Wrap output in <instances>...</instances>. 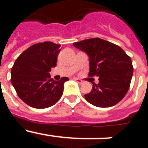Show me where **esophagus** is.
<instances>
[{
  "label": "esophagus",
  "instance_id": "obj_1",
  "mask_svg": "<svg viewBox=\"0 0 148 148\" xmlns=\"http://www.w3.org/2000/svg\"><path fill=\"white\" fill-rule=\"evenodd\" d=\"M75 80L76 81V82H78L79 84H84V82L82 80H81V79H78V78H75Z\"/></svg>",
  "mask_w": 148,
  "mask_h": 148
}]
</instances>
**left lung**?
I'll return each instance as SVG.
<instances>
[{
	"mask_svg": "<svg viewBox=\"0 0 148 148\" xmlns=\"http://www.w3.org/2000/svg\"><path fill=\"white\" fill-rule=\"evenodd\" d=\"M73 46L89 57L90 76L99 77L86 100L99 108H110L119 103L127 92L133 76L130 58L120 47L103 39L90 38Z\"/></svg>",
	"mask_w": 148,
	"mask_h": 148,
	"instance_id": "1",
	"label": "left lung"
}]
</instances>
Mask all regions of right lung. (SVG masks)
Listing matches in <instances>:
<instances>
[{
    "instance_id": "right-lung-1",
    "label": "right lung",
    "mask_w": 148,
    "mask_h": 148,
    "mask_svg": "<svg viewBox=\"0 0 148 148\" xmlns=\"http://www.w3.org/2000/svg\"><path fill=\"white\" fill-rule=\"evenodd\" d=\"M60 47L49 41L34 44L18 56L12 68V84L19 98L32 108H49L62 95L69 78L56 82L49 74L56 66Z\"/></svg>"
}]
</instances>
